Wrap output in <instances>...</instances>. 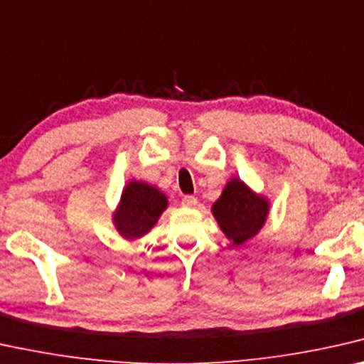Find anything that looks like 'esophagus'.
I'll use <instances>...</instances> for the list:
<instances>
[{
	"label": "esophagus",
	"mask_w": 364,
	"mask_h": 364,
	"mask_svg": "<svg viewBox=\"0 0 364 364\" xmlns=\"http://www.w3.org/2000/svg\"><path fill=\"white\" fill-rule=\"evenodd\" d=\"M181 204L184 205V208H196L198 199L194 198V196H183Z\"/></svg>",
	"instance_id": "esophagus-1"
}]
</instances>
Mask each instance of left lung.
<instances>
[{
  "label": "left lung",
  "mask_w": 364,
  "mask_h": 364,
  "mask_svg": "<svg viewBox=\"0 0 364 364\" xmlns=\"http://www.w3.org/2000/svg\"><path fill=\"white\" fill-rule=\"evenodd\" d=\"M269 213L267 198L259 196L238 178L225 184L220 198L213 205V214L225 237L234 245H242L262 230Z\"/></svg>",
  "instance_id": "left-lung-1"
}]
</instances>
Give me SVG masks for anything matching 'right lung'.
I'll list each match as a JSON object with an SVG mask.
<instances>
[{
	"label": "right lung",
	"mask_w": 364,
	"mask_h": 364,
	"mask_svg": "<svg viewBox=\"0 0 364 364\" xmlns=\"http://www.w3.org/2000/svg\"><path fill=\"white\" fill-rule=\"evenodd\" d=\"M166 205V196L160 189L134 180L124 188L121 203L112 215L114 225L124 238L135 240L149 234Z\"/></svg>",
	"instance_id": "obj_1"
}]
</instances>
